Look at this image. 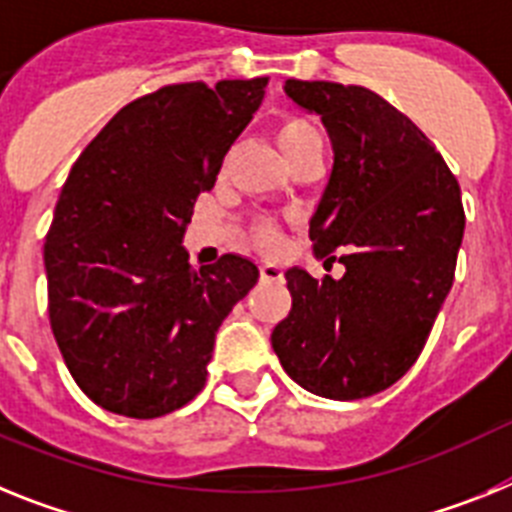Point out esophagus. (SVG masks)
Wrapping results in <instances>:
<instances>
[{
	"instance_id": "esophagus-1",
	"label": "esophagus",
	"mask_w": 512,
	"mask_h": 512,
	"mask_svg": "<svg viewBox=\"0 0 512 512\" xmlns=\"http://www.w3.org/2000/svg\"><path fill=\"white\" fill-rule=\"evenodd\" d=\"M260 278L262 281H283V270L273 262H265V265H260Z\"/></svg>"
}]
</instances>
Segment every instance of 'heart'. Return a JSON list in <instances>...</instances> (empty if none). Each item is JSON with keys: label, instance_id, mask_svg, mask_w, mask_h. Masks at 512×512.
I'll return each instance as SVG.
<instances>
[{"label": "heart", "instance_id": "b5f03b06", "mask_svg": "<svg viewBox=\"0 0 512 512\" xmlns=\"http://www.w3.org/2000/svg\"><path fill=\"white\" fill-rule=\"evenodd\" d=\"M275 141H278L281 151L291 162V159L299 157L301 151L309 149L311 144H319V133L301 115H283L281 121L275 123ZM252 239L262 250H275L278 242H281V234H278L273 224H257L252 229Z\"/></svg>", "mask_w": 512, "mask_h": 512}]
</instances>
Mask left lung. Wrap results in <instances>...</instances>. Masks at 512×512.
I'll list each match as a JSON object with an SVG mask.
<instances>
[{
  "instance_id": "1",
  "label": "left lung",
  "mask_w": 512,
  "mask_h": 512,
  "mask_svg": "<svg viewBox=\"0 0 512 512\" xmlns=\"http://www.w3.org/2000/svg\"><path fill=\"white\" fill-rule=\"evenodd\" d=\"M286 95L322 118L335 167L309 239L335 281L286 273L291 311L270 335L281 366L327 399H363L410 371L451 291L461 188L430 139L358 84L288 79Z\"/></svg>"
}]
</instances>
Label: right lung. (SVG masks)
<instances>
[{
    "mask_svg": "<svg viewBox=\"0 0 512 512\" xmlns=\"http://www.w3.org/2000/svg\"><path fill=\"white\" fill-rule=\"evenodd\" d=\"M268 77L167 84L128 102L79 154L46 234L48 317L79 389L151 420L206 384L213 340L257 283L239 255L195 270L182 234Z\"/></svg>",
    "mask_w": 512,
    "mask_h": 512,
    "instance_id": "add662e5",
    "label": "right lung"
}]
</instances>
